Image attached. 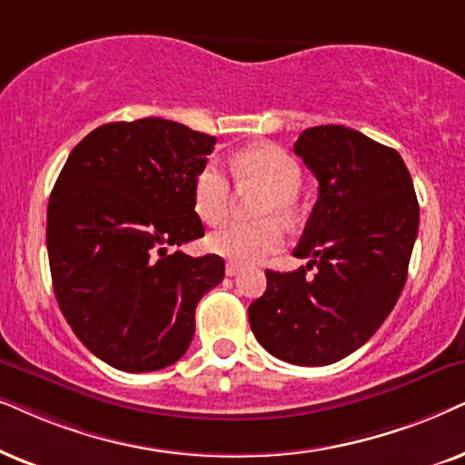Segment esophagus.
<instances>
[{
    "mask_svg": "<svg viewBox=\"0 0 465 465\" xmlns=\"http://www.w3.org/2000/svg\"><path fill=\"white\" fill-rule=\"evenodd\" d=\"M240 272H242V265H240V263L229 262V263L225 265V274H227V276H238Z\"/></svg>",
    "mask_w": 465,
    "mask_h": 465,
    "instance_id": "1",
    "label": "esophagus"
}]
</instances>
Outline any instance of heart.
Wrapping results in <instances>:
<instances>
[{"label":"heart","mask_w":465,"mask_h":465,"mask_svg":"<svg viewBox=\"0 0 465 465\" xmlns=\"http://www.w3.org/2000/svg\"><path fill=\"white\" fill-rule=\"evenodd\" d=\"M233 174L240 183L265 189L257 206L262 221H232L213 232L208 249L236 263H259L281 251L284 233L276 216L293 214L295 197L302 187V170L287 151L276 144L244 148L233 157ZM232 184L216 163H206L193 183V206L197 216L208 225H216L229 214Z\"/></svg>","instance_id":"obj_1"}]
</instances>
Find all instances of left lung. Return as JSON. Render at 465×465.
<instances>
[{"label":"left lung","instance_id":"left-lung-1","mask_svg":"<svg viewBox=\"0 0 465 465\" xmlns=\"http://www.w3.org/2000/svg\"><path fill=\"white\" fill-rule=\"evenodd\" d=\"M319 181V197L293 255L295 272L265 270L249 306L251 330L270 355L330 366L366 344L404 289L419 202L395 148L342 125L306 129L293 146ZM318 270L314 277L307 270Z\"/></svg>","mask_w":465,"mask_h":465}]
</instances>
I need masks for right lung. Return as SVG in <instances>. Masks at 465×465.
Instances as JSON below:
<instances>
[{
    "instance_id": "right-lung-1",
    "label": "right lung",
    "mask_w": 465,
    "mask_h": 465,
    "mask_svg": "<svg viewBox=\"0 0 465 465\" xmlns=\"http://www.w3.org/2000/svg\"><path fill=\"white\" fill-rule=\"evenodd\" d=\"M214 135L181 123H106L74 146L46 214L53 289L72 331L123 372L178 361L195 308L225 276L219 255L168 252L203 236L197 172Z\"/></svg>"
}]
</instances>
